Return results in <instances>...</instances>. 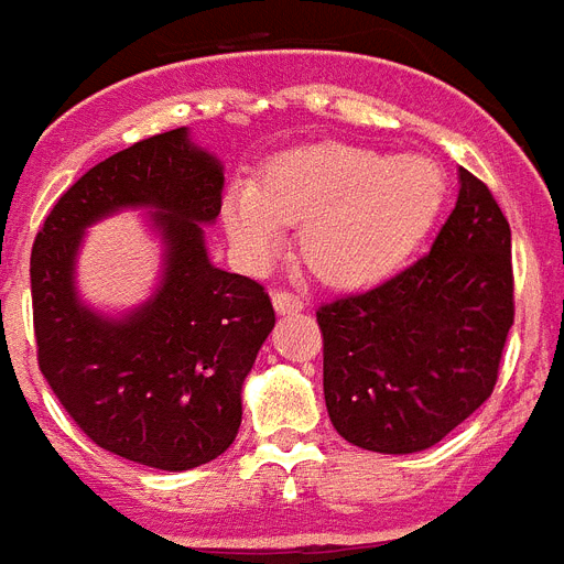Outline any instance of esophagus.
I'll return each instance as SVG.
<instances>
[{"mask_svg":"<svg viewBox=\"0 0 564 564\" xmlns=\"http://www.w3.org/2000/svg\"><path fill=\"white\" fill-rule=\"evenodd\" d=\"M273 300V307H276V314H300L302 307H305V302L300 300V296H293V293L288 291H273L271 293Z\"/></svg>","mask_w":564,"mask_h":564,"instance_id":"obj_1","label":"esophagus"}]
</instances>
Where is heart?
Segmentation results:
<instances>
[{"label": "heart", "mask_w": 564, "mask_h": 564, "mask_svg": "<svg viewBox=\"0 0 564 564\" xmlns=\"http://www.w3.org/2000/svg\"><path fill=\"white\" fill-rule=\"evenodd\" d=\"M447 196L440 162L356 144H311L273 156L259 182L225 194L223 225L236 257L264 268L302 223L307 268L334 288L377 285L413 257Z\"/></svg>", "instance_id": "obj_1"}]
</instances>
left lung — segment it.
Instances as JSON below:
<instances>
[{"label":"left lung","instance_id":"obj_1","mask_svg":"<svg viewBox=\"0 0 564 564\" xmlns=\"http://www.w3.org/2000/svg\"><path fill=\"white\" fill-rule=\"evenodd\" d=\"M325 405L336 433L377 454L442 442L497 384L513 325L511 228L459 167V194L431 253L359 296L316 311Z\"/></svg>","mask_w":564,"mask_h":564}]
</instances>
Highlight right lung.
Masks as SVG:
<instances>
[{
  "mask_svg": "<svg viewBox=\"0 0 564 564\" xmlns=\"http://www.w3.org/2000/svg\"><path fill=\"white\" fill-rule=\"evenodd\" d=\"M225 167L187 128L113 153L67 187L31 253L40 370L90 440L156 470L223 456L242 425V384L273 330L259 282L216 268L205 225L223 210ZM142 209L163 248L152 296L122 315L75 288L84 234Z\"/></svg>",
  "mask_w": 564,
  "mask_h": 564,
  "instance_id": "obj_1",
  "label": "right lung"
}]
</instances>
